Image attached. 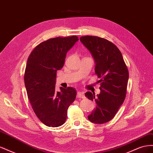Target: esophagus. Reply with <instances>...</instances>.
I'll use <instances>...</instances> for the list:
<instances>
[{"mask_svg": "<svg viewBox=\"0 0 153 153\" xmlns=\"http://www.w3.org/2000/svg\"><path fill=\"white\" fill-rule=\"evenodd\" d=\"M76 97H77V98H85V95H84V92L78 91V92H77V96H76Z\"/></svg>", "mask_w": 153, "mask_h": 153, "instance_id": "1", "label": "esophagus"}]
</instances>
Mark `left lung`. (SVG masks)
<instances>
[{
  "label": "left lung",
  "mask_w": 153,
  "mask_h": 153,
  "mask_svg": "<svg viewBox=\"0 0 153 153\" xmlns=\"http://www.w3.org/2000/svg\"><path fill=\"white\" fill-rule=\"evenodd\" d=\"M80 40L89 50L95 62V73L100 80V93L85 92L88 99L95 101L96 106L88 119L95 124L112 120L123 103L129 73L121 52L112 43L97 36H86Z\"/></svg>",
  "instance_id": "8db88e82"
}]
</instances>
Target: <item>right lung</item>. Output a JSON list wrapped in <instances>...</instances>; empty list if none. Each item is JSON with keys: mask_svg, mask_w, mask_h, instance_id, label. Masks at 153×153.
<instances>
[{"mask_svg": "<svg viewBox=\"0 0 153 153\" xmlns=\"http://www.w3.org/2000/svg\"><path fill=\"white\" fill-rule=\"evenodd\" d=\"M78 41L76 36L50 39L37 46L27 60L24 75L27 96L36 116L47 126L65 123L68 107L75 100V88L60 87L58 92L55 83L67 52Z\"/></svg>", "mask_w": 153, "mask_h": 153, "instance_id": "obj_1", "label": "right lung"}]
</instances>
